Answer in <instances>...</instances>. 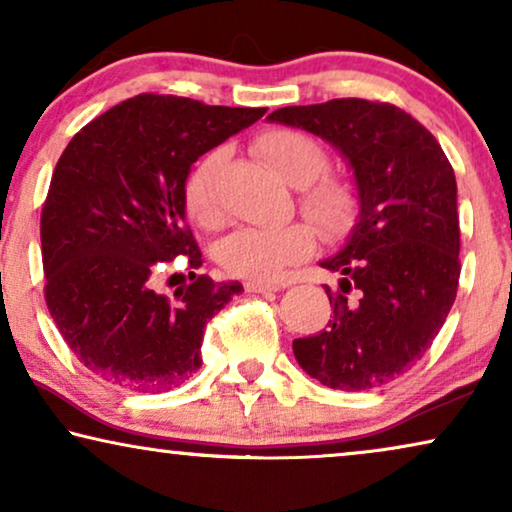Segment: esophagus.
<instances>
[{
    "label": "esophagus",
    "instance_id": "obj_1",
    "mask_svg": "<svg viewBox=\"0 0 512 512\" xmlns=\"http://www.w3.org/2000/svg\"><path fill=\"white\" fill-rule=\"evenodd\" d=\"M277 282H254V279H249L247 284H244V289H247V293H268V291H279Z\"/></svg>",
    "mask_w": 512,
    "mask_h": 512
}]
</instances>
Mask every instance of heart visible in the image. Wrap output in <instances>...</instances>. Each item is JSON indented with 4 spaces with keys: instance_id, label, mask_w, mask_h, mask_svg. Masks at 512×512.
I'll list each match as a JSON object with an SVG mask.
<instances>
[{
    "instance_id": "heart-1",
    "label": "heart",
    "mask_w": 512,
    "mask_h": 512,
    "mask_svg": "<svg viewBox=\"0 0 512 512\" xmlns=\"http://www.w3.org/2000/svg\"><path fill=\"white\" fill-rule=\"evenodd\" d=\"M256 149L279 177L303 186V209L324 233L338 235L352 226L359 209L356 195L340 181L319 179L326 172L328 158L312 137L298 130H270L258 137ZM223 163L226 151H209L186 181V209L202 228H219L226 219L219 195ZM312 244L314 233L307 223L240 228L221 242L219 263L235 277L270 282L310 254Z\"/></svg>"
}]
</instances>
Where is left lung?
I'll use <instances>...</instances> for the list:
<instances>
[{"mask_svg":"<svg viewBox=\"0 0 512 512\" xmlns=\"http://www.w3.org/2000/svg\"><path fill=\"white\" fill-rule=\"evenodd\" d=\"M272 123L312 132L352 167L359 216L345 247L321 261L324 331L293 340L298 366L324 387L387 384L422 359L459 286L457 179L436 137L403 109L359 97L284 107Z\"/></svg>","mask_w":512,"mask_h":512,"instance_id":"1","label":"left lung"}]
</instances>
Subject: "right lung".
I'll list each match as a JSON object with an SVG mask.
<instances>
[{
    "label": "right lung",
    "instance_id": "right-lung-1",
    "mask_svg": "<svg viewBox=\"0 0 512 512\" xmlns=\"http://www.w3.org/2000/svg\"><path fill=\"white\" fill-rule=\"evenodd\" d=\"M265 111L142 93L90 121L62 151L41 212L46 305L95 375L158 394L202 366L207 321L242 284L188 272L193 282L167 298L156 277L177 256L191 270L202 265L186 223L188 174Z\"/></svg>",
    "mask_w": 512,
    "mask_h": 512
}]
</instances>
